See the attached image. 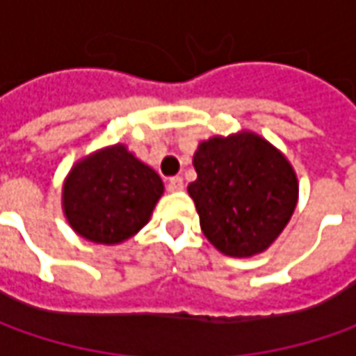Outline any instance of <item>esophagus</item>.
<instances>
[{
  "mask_svg": "<svg viewBox=\"0 0 356 356\" xmlns=\"http://www.w3.org/2000/svg\"><path fill=\"white\" fill-rule=\"evenodd\" d=\"M180 190H184V180L180 178V176H174L168 180V192H180Z\"/></svg>",
  "mask_w": 356,
  "mask_h": 356,
  "instance_id": "34e87169",
  "label": "esophagus"
}]
</instances>
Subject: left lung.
I'll use <instances>...</instances> for the list:
<instances>
[{
	"label": "left lung",
	"mask_w": 356,
	"mask_h": 356,
	"mask_svg": "<svg viewBox=\"0 0 356 356\" xmlns=\"http://www.w3.org/2000/svg\"><path fill=\"white\" fill-rule=\"evenodd\" d=\"M198 178L188 186L204 236L229 257H252L280 238L295 212L299 182L280 148L252 130L198 144Z\"/></svg>",
	"instance_id": "8db88e82"
}]
</instances>
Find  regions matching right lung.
Instances as JSON below:
<instances>
[{
  "mask_svg": "<svg viewBox=\"0 0 356 356\" xmlns=\"http://www.w3.org/2000/svg\"><path fill=\"white\" fill-rule=\"evenodd\" d=\"M162 194L156 172L127 144H111L73 164L63 182V213L81 238L117 245L148 224Z\"/></svg>",
  "mask_w": 356,
  "mask_h": 356,
  "instance_id": "obj_1",
  "label": "right lung"
}]
</instances>
